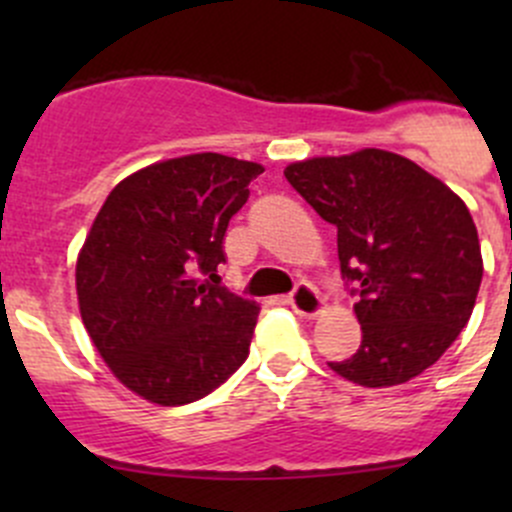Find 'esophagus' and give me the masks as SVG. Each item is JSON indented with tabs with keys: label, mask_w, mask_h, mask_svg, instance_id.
<instances>
[{
	"label": "esophagus",
	"mask_w": 512,
	"mask_h": 512,
	"mask_svg": "<svg viewBox=\"0 0 512 512\" xmlns=\"http://www.w3.org/2000/svg\"><path fill=\"white\" fill-rule=\"evenodd\" d=\"M289 307L302 317H317L322 312V297L309 282H299L294 292L289 294Z\"/></svg>",
	"instance_id": "esophagus-1"
}]
</instances>
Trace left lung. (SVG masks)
<instances>
[{
  "label": "left lung",
  "instance_id": "left-lung-1",
  "mask_svg": "<svg viewBox=\"0 0 512 512\" xmlns=\"http://www.w3.org/2000/svg\"><path fill=\"white\" fill-rule=\"evenodd\" d=\"M285 178L337 227L342 277L356 297L361 347L329 366L376 389L436 364L471 319L483 280L466 203L414 160L379 148L292 163Z\"/></svg>",
  "mask_w": 512,
  "mask_h": 512
}]
</instances>
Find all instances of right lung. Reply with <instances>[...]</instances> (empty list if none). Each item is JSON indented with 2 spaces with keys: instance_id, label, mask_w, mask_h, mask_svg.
Returning a JSON list of instances; mask_svg holds the SVG:
<instances>
[{
  "instance_id": "obj_1",
  "label": "right lung",
  "mask_w": 512,
  "mask_h": 512,
  "mask_svg": "<svg viewBox=\"0 0 512 512\" xmlns=\"http://www.w3.org/2000/svg\"><path fill=\"white\" fill-rule=\"evenodd\" d=\"M262 165L195 153L111 190L76 262L84 327L121 384L160 406L203 399L250 354L260 307L218 285L225 230Z\"/></svg>"
}]
</instances>
